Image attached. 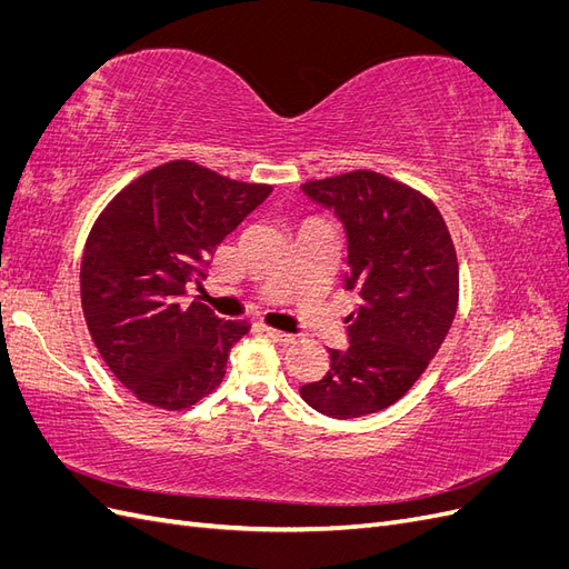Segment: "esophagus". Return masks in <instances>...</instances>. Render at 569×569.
Returning <instances> with one entry per match:
<instances>
[{
	"instance_id": "obj_1",
	"label": "esophagus",
	"mask_w": 569,
	"mask_h": 569,
	"mask_svg": "<svg viewBox=\"0 0 569 569\" xmlns=\"http://www.w3.org/2000/svg\"><path fill=\"white\" fill-rule=\"evenodd\" d=\"M263 332H266L274 343H280V347H289V343H295V337L282 332V330H274V327H268V325H266Z\"/></svg>"
}]
</instances>
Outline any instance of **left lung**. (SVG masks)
<instances>
[{"label":"left lung","mask_w":569,"mask_h":569,"mask_svg":"<svg viewBox=\"0 0 569 569\" xmlns=\"http://www.w3.org/2000/svg\"><path fill=\"white\" fill-rule=\"evenodd\" d=\"M301 187L347 228V289L360 297L349 347L330 349V368L301 399L339 420L368 416L399 401L449 335L460 291L453 239L432 199L375 170Z\"/></svg>","instance_id":"8db88e82"}]
</instances>
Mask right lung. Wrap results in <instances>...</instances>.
Returning a JSON list of instances; mask_svg holds the SVG:
<instances>
[{
    "label": "right lung",
    "mask_w": 569,
    "mask_h": 569,
    "mask_svg": "<svg viewBox=\"0 0 569 569\" xmlns=\"http://www.w3.org/2000/svg\"><path fill=\"white\" fill-rule=\"evenodd\" d=\"M270 189L182 159L134 178L97 216L80 261L82 313L137 401L184 410L222 382L249 322L184 306V287Z\"/></svg>",
    "instance_id": "obj_1"
}]
</instances>
